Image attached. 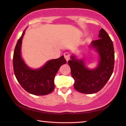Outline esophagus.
<instances>
[{"label":"esophagus","mask_w":126,"mask_h":126,"mask_svg":"<svg viewBox=\"0 0 126 126\" xmlns=\"http://www.w3.org/2000/svg\"><path fill=\"white\" fill-rule=\"evenodd\" d=\"M63 55H64L65 59L67 61H68V60L70 59V55L69 52H65Z\"/></svg>","instance_id":"1"}]
</instances>
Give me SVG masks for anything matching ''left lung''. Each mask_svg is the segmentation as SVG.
Wrapping results in <instances>:
<instances>
[{
	"mask_svg": "<svg viewBox=\"0 0 126 126\" xmlns=\"http://www.w3.org/2000/svg\"><path fill=\"white\" fill-rule=\"evenodd\" d=\"M98 40H94L89 47L94 48L98 55L97 66L90 69L86 65L84 59H78L73 54L68 61L71 74L74 79V88L85 94L99 91L109 80L114 66V50L113 42L103 29L99 32Z\"/></svg>",
	"mask_w": 126,
	"mask_h": 126,
	"instance_id": "8db88e82",
	"label": "left lung"
}]
</instances>
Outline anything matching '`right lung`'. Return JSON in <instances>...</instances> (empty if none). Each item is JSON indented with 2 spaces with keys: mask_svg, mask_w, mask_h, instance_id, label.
<instances>
[{
  "mask_svg": "<svg viewBox=\"0 0 126 126\" xmlns=\"http://www.w3.org/2000/svg\"><path fill=\"white\" fill-rule=\"evenodd\" d=\"M25 30L17 42L13 57L15 77L22 87L34 95L43 96L51 93L55 88L54 78L61 65L66 60L63 56L46 62L42 67L32 69L25 63L21 56V46Z\"/></svg>",
  "mask_w": 126,
  "mask_h": 126,
  "instance_id": "add662e5",
  "label": "right lung"
}]
</instances>
